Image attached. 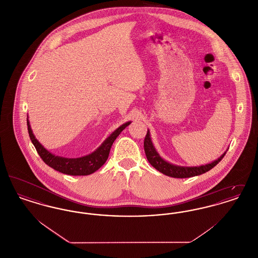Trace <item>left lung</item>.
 <instances>
[{
	"instance_id": "obj_1",
	"label": "left lung",
	"mask_w": 258,
	"mask_h": 258,
	"mask_svg": "<svg viewBox=\"0 0 258 258\" xmlns=\"http://www.w3.org/2000/svg\"><path fill=\"white\" fill-rule=\"evenodd\" d=\"M144 150L145 154L147 157V160L153 167H155L157 170L161 172L162 174L173 177V178H189L194 176H198L203 173L211 170L213 167H215L225 156L227 150L221 155L220 158L217 160L207 163L205 165H200V166H181V165H175L173 163H170L165 160H163L156 150L154 146L152 140H151V135L150 132L148 130L147 135L144 139Z\"/></svg>"
}]
</instances>
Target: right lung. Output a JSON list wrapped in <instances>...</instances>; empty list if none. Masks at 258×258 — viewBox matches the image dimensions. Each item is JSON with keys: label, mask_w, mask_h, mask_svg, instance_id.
<instances>
[{"label": "right lung", "mask_w": 258, "mask_h": 258, "mask_svg": "<svg viewBox=\"0 0 258 258\" xmlns=\"http://www.w3.org/2000/svg\"><path fill=\"white\" fill-rule=\"evenodd\" d=\"M132 122L130 121V122L123 123L121 126H119L93 153L84 156V157H81V158L69 159V158H62L59 156H55L54 154L50 153L48 150H46L38 142L36 136L33 134L30 121L27 116V125H28L29 135L32 140V143L37 149V152L40 156V158L53 169L61 172L63 174L73 175V176L90 175L99 169L108 159L111 146H112L113 142L115 141V139Z\"/></svg>", "instance_id": "1"}]
</instances>
